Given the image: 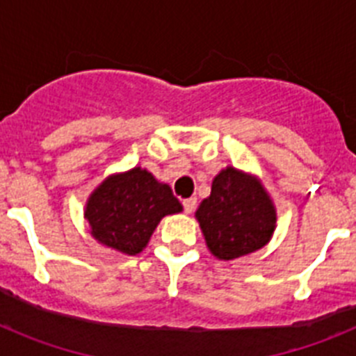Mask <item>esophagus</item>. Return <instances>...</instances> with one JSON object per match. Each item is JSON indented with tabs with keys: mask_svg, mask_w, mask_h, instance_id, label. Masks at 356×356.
<instances>
[{
	"mask_svg": "<svg viewBox=\"0 0 356 356\" xmlns=\"http://www.w3.org/2000/svg\"><path fill=\"white\" fill-rule=\"evenodd\" d=\"M196 203H197L196 197H187V200H184V203H181V205H184L185 213H193L194 209H196Z\"/></svg>",
	"mask_w": 356,
	"mask_h": 356,
	"instance_id": "1",
	"label": "esophagus"
}]
</instances>
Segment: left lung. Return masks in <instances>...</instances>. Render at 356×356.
<instances>
[{
  "mask_svg": "<svg viewBox=\"0 0 356 356\" xmlns=\"http://www.w3.org/2000/svg\"><path fill=\"white\" fill-rule=\"evenodd\" d=\"M210 253L234 260L260 250L273 237L276 210L254 176L235 168L222 169L212 181V193L196 210Z\"/></svg>",
  "mask_w": 356,
  "mask_h": 356,
  "instance_id": "1",
  "label": "left lung"
}]
</instances>
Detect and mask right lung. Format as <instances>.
Returning a JSON list of instances; mask_svg holds the SVG:
<instances>
[{"label": "right lung", "instance_id": "obj_1", "mask_svg": "<svg viewBox=\"0 0 356 356\" xmlns=\"http://www.w3.org/2000/svg\"><path fill=\"white\" fill-rule=\"evenodd\" d=\"M181 212L180 201L168 184L149 171L134 168L112 175L90 194L85 219L90 234L103 246L137 254L147 246L160 219Z\"/></svg>", "mask_w": 356, "mask_h": 356}]
</instances>
